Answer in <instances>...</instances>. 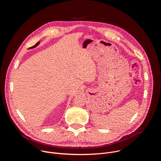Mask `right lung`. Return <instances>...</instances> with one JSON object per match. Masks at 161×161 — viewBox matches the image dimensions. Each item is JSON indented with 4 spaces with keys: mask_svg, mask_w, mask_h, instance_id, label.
I'll use <instances>...</instances> for the list:
<instances>
[{
    "mask_svg": "<svg viewBox=\"0 0 161 161\" xmlns=\"http://www.w3.org/2000/svg\"><path fill=\"white\" fill-rule=\"evenodd\" d=\"M39 43H40V41H39V42H37L34 46H33V47H31V48H29V49H32V48H36V47H37V46L39 44Z\"/></svg>",
    "mask_w": 161,
    "mask_h": 161,
    "instance_id": "add662e5",
    "label": "right lung"
}]
</instances>
